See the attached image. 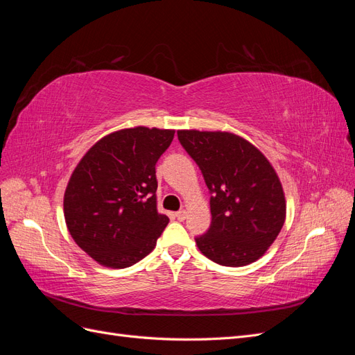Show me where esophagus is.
Here are the masks:
<instances>
[{
  "label": "esophagus",
  "mask_w": 355,
  "mask_h": 355,
  "mask_svg": "<svg viewBox=\"0 0 355 355\" xmlns=\"http://www.w3.org/2000/svg\"><path fill=\"white\" fill-rule=\"evenodd\" d=\"M175 216H176V219L180 220V222L185 220V219H187V211H185V210H179V211H176Z\"/></svg>",
  "instance_id": "esophagus-1"
}]
</instances>
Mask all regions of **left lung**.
<instances>
[{
	"label": "left lung",
	"mask_w": 355,
	"mask_h": 355,
	"mask_svg": "<svg viewBox=\"0 0 355 355\" xmlns=\"http://www.w3.org/2000/svg\"><path fill=\"white\" fill-rule=\"evenodd\" d=\"M180 145L210 191L211 223L196 239L200 252L223 266L259 259L286 219L282 182L266 157L230 132L179 130Z\"/></svg>",
	"instance_id": "left-lung-1"
}]
</instances>
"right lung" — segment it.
Instances as JSON below:
<instances>
[{
  "mask_svg": "<svg viewBox=\"0 0 355 355\" xmlns=\"http://www.w3.org/2000/svg\"><path fill=\"white\" fill-rule=\"evenodd\" d=\"M173 136L142 125L114 132L72 171L63 197L67 227L96 262L121 270L154 250L168 223L157 211L155 164Z\"/></svg>",
  "mask_w": 355,
  "mask_h": 355,
  "instance_id": "right-lung-1",
  "label": "right lung"
}]
</instances>
